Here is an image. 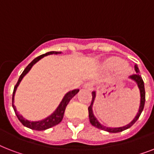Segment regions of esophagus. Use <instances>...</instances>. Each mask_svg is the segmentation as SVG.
Here are the masks:
<instances>
[{"label":"esophagus","mask_w":154,"mask_h":154,"mask_svg":"<svg viewBox=\"0 0 154 154\" xmlns=\"http://www.w3.org/2000/svg\"><path fill=\"white\" fill-rule=\"evenodd\" d=\"M84 88L89 89V90H93L94 89V83L93 82H87L84 85Z\"/></svg>","instance_id":"1"}]
</instances>
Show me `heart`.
Returning <instances> with one entry per match:
<instances>
[{
  "instance_id": "heart-1",
  "label": "heart",
  "mask_w": 154,
  "mask_h": 154,
  "mask_svg": "<svg viewBox=\"0 0 154 154\" xmlns=\"http://www.w3.org/2000/svg\"><path fill=\"white\" fill-rule=\"evenodd\" d=\"M101 67L105 70L121 69L124 72L127 71V67L125 65L124 61L118 57L108 58L101 64Z\"/></svg>"
}]
</instances>
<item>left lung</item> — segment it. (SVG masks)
<instances>
[{"label":"left lung","mask_w":154,"mask_h":154,"mask_svg":"<svg viewBox=\"0 0 154 154\" xmlns=\"http://www.w3.org/2000/svg\"><path fill=\"white\" fill-rule=\"evenodd\" d=\"M135 68V71H136V74L132 75L129 77V78H131L132 80H134V82H136L137 84V86H138V89L140 90V96H141V101H140V106H139V110L138 112L137 113L136 117H134V120L132 121L129 124L125 125V126L122 127H117V128H111V127H106L105 125H101L100 122L97 121L95 116L94 115V112H93V105H94V100H95V97H96V92L94 91L92 92V96H93V98H92V102L91 105H89L88 109H89V122L91 123L92 125H94V127H96L97 129H100L101 130H105V131H107L109 133H119V132H122L125 130V129H129L135 123V122L137 121V119L140 117L141 112L143 111L144 106H145V101H146V91H145V85H144V82L141 77L139 75L140 73V71H139V69L137 67V65H135L134 66Z\"/></svg>","instance_id":"8db88e82"}]
</instances>
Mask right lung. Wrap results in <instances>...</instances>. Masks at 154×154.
Segmentation results:
<instances>
[{"instance_id": "add662e5", "label": "right lung", "mask_w": 154, "mask_h": 154, "mask_svg": "<svg viewBox=\"0 0 154 154\" xmlns=\"http://www.w3.org/2000/svg\"><path fill=\"white\" fill-rule=\"evenodd\" d=\"M60 53H61V52L51 51L49 52V53H45V54H42V55L35 58L34 60H32V62H30L29 64L28 65L27 67L25 68V70L23 71V72L21 73L20 77H19V79H18L17 83L16 84L15 87H14V89H13V98H12V105H13V109H14V112H15L18 120L22 123L23 125H25V126L27 127V128H29V129H34V130H38V131H42V130H45V129H49V128H51V127L59 124V123L62 121L63 117H64V113H65V108H66L67 105L70 101V100H71L78 92H79V89H73L72 91L68 92L67 94L64 96L62 101H60V105H58V107L57 108V109H56L50 116H49V117H46V118H45V119L42 120V121H37V122H30V121H28V120L25 119L21 115L19 114L17 111V109H16L15 105L13 104V103H14V95H15L16 90L17 89L18 85L20 84V82H21V80L23 79V77L27 74L28 72H29V71L31 69V68L33 66V65H35V64H36L38 60H41L42 58H43L44 57H45V56L50 55V54H60Z\"/></svg>"}]
</instances>
